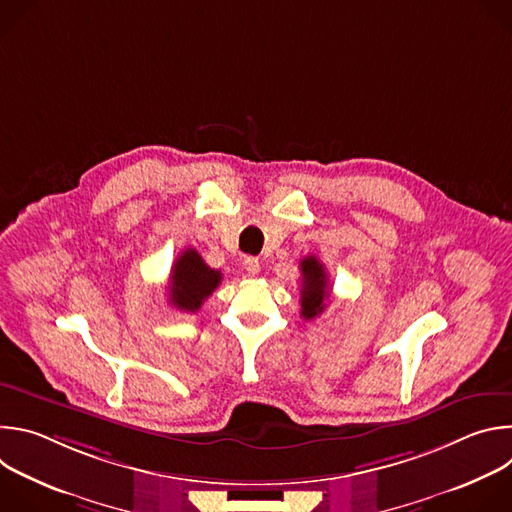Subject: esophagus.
Returning a JSON list of instances; mask_svg holds the SVG:
<instances>
[{
	"label": "esophagus",
	"mask_w": 512,
	"mask_h": 512,
	"mask_svg": "<svg viewBox=\"0 0 512 512\" xmlns=\"http://www.w3.org/2000/svg\"><path fill=\"white\" fill-rule=\"evenodd\" d=\"M243 267H245V271H247L249 275H257L259 269H261V263H259L257 257H245V259H243Z\"/></svg>",
	"instance_id": "esophagus-1"
}]
</instances>
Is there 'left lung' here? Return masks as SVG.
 I'll return each instance as SVG.
<instances>
[{
    "instance_id": "1",
    "label": "left lung",
    "mask_w": 512,
    "mask_h": 512,
    "mask_svg": "<svg viewBox=\"0 0 512 512\" xmlns=\"http://www.w3.org/2000/svg\"><path fill=\"white\" fill-rule=\"evenodd\" d=\"M302 269V316L304 320H312L324 312L326 300L330 296L328 275L324 265L314 257H306L300 263Z\"/></svg>"
}]
</instances>
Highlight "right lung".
I'll list each match as a JSON object with an SVG mask.
<instances>
[{"instance_id": "add662e5", "label": "right lung", "mask_w": 512, "mask_h": 512, "mask_svg": "<svg viewBox=\"0 0 512 512\" xmlns=\"http://www.w3.org/2000/svg\"><path fill=\"white\" fill-rule=\"evenodd\" d=\"M221 281V271L210 269L196 249H186L172 265L170 304L182 312H198Z\"/></svg>"}]
</instances>
